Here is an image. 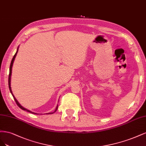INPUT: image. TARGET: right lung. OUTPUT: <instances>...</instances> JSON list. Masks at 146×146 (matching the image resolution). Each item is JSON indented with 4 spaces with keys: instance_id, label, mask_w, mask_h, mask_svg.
Returning <instances> with one entry per match:
<instances>
[{
    "instance_id": "right-lung-1",
    "label": "right lung",
    "mask_w": 146,
    "mask_h": 146,
    "mask_svg": "<svg viewBox=\"0 0 146 146\" xmlns=\"http://www.w3.org/2000/svg\"><path fill=\"white\" fill-rule=\"evenodd\" d=\"M19 46L18 47H17V49L16 52L15 54L14 55L13 58V59H12V60H11V64H10V73H9V76H8V86H9V89H10V92H11V93L12 96H13L14 100H15V101H16V102L17 105L21 109H22L23 110H26L27 111H29V112H30V113H33V114H38V113H34V112H32V111H31L30 110H28V109H25V108H24V107H22V106H21V105L19 104V102L17 101V100H16V98L15 97V96H14L13 93V92H12V90H11V73H12V67H13V65L14 60H15V58H16V55H17V52H18V50H19ZM58 108V105L57 106V107H56V108L55 110H54L53 112H50V113H46V114H53V113H54V112H56V110H57Z\"/></svg>"
}]
</instances>
